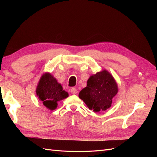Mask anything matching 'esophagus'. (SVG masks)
Returning a JSON list of instances; mask_svg holds the SVG:
<instances>
[{
	"mask_svg": "<svg viewBox=\"0 0 157 157\" xmlns=\"http://www.w3.org/2000/svg\"><path fill=\"white\" fill-rule=\"evenodd\" d=\"M70 92H71V93L72 94H77V89H76L75 88H71L70 90Z\"/></svg>",
	"mask_w": 157,
	"mask_h": 157,
	"instance_id": "1",
	"label": "esophagus"
}]
</instances>
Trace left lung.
<instances>
[{
	"label": "left lung",
	"mask_w": 157,
	"mask_h": 157,
	"mask_svg": "<svg viewBox=\"0 0 157 157\" xmlns=\"http://www.w3.org/2000/svg\"><path fill=\"white\" fill-rule=\"evenodd\" d=\"M118 91L115 79L109 71L104 69L90 76L86 87L79 92L78 97L91 110L105 111L111 106L112 99Z\"/></svg>",
	"instance_id": "obj_1"
}]
</instances>
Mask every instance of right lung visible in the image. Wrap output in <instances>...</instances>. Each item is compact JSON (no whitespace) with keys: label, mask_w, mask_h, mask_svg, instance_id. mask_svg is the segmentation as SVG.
<instances>
[{"label":"right lung","mask_w":157,"mask_h":157,"mask_svg":"<svg viewBox=\"0 0 157 157\" xmlns=\"http://www.w3.org/2000/svg\"><path fill=\"white\" fill-rule=\"evenodd\" d=\"M36 96L43 105L50 111L58 107V102L69 96L68 92L63 90L61 84L50 73L41 76L36 88Z\"/></svg>","instance_id":"obj_1"}]
</instances>
